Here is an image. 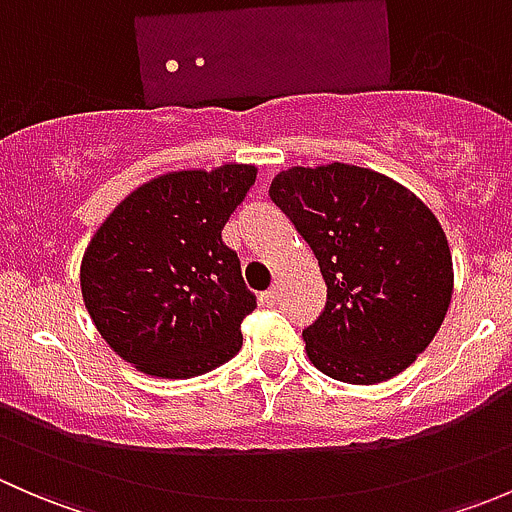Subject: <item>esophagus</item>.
Returning <instances> with one entry per match:
<instances>
[{
  "label": "esophagus",
  "mask_w": 512,
  "mask_h": 512,
  "mask_svg": "<svg viewBox=\"0 0 512 512\" xmlns=\"http://www.w3.org/2000/svg\"><path fill=\"white\" fill-rule=\"evenodd\" d=\"M277 299H280V287H270L267 289V292H262V302L265 304H275Z\"/></svg>",
  "instance_id": "34e87169"
}]
</instances>
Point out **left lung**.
<instances>
[{
  "instance_id": "obj_1",
  "label": "left lung",
  "mask_w": 512,
  "mask_h": 512,
  "mask_svg": "<svg viewBox=\"0 0 512 512\" xmlns=\"http://www.w3.org/2000/svg\"><path fill=\"white\" fill-rule=\"evenodd\" d=\"M270 198L312 247L327 285V307L302 332L309 361L347 384L409 369L453 294L436 215L396 180L349 163L282 170Z\"/></svg>"
}]
</instances>
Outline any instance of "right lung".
<instances>
[{"instance_id": "add662e5", "label": "right lung", "mask_w": 512, "mask_h": 512, "mask_svg": "<svg viewBox=\"0 0 512 512\" xmlns=\"http://www.w3.org/2000/svg\"><path fill=\"white\" fill-rule=\"evenodd\" d=\"M257 168L158 175L113 208L81 260V294L121 359L160 379H190L240 352L257 307L223 227Z\"/></svg>"}]
</instances>
